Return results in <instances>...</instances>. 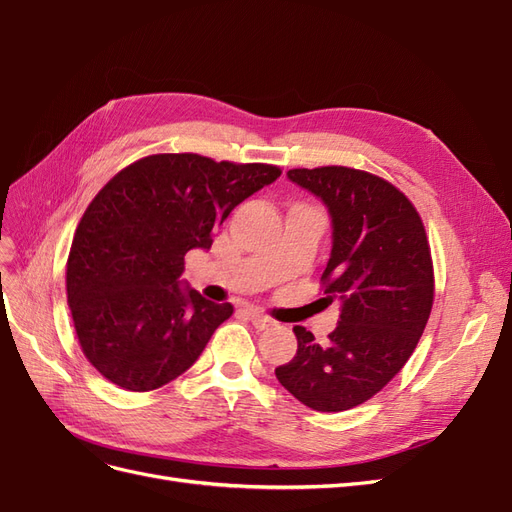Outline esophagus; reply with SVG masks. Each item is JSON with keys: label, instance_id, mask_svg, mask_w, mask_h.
<instances>
[{"label": "esophagus", "instance_id": "esophagus-1", "mask_svg": "<svg viewBox=\"0 0 512 512\" xmlns=\"http://www.w3.org/2000/svg\"><path fill=\"white\" fill-rule=\"evenodd\" d=\"M250 320H252V324H254L256 329H269V327H273V324H275V320L271 316L262 314V312H250Z\"/></svg>", "mask_w": 512, "mask_h": 512}]
</instances>
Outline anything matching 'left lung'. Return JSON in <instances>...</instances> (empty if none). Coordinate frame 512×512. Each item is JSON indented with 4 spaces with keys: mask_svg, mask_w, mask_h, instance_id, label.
Wrapping results in <instances>:
<instances>
[{
    "mask_svg": "<svg viewBox=\"0 0 512 512\" xmlns=\"http://www.w3.org/2000/svg\"><path fill=\"white\" fill-rule=\"evenodd\" d=\"M288 177L329 207L333 250L320 284L342 314L324 344L294 327L297 354L275 376L307 408L342 412L380 393L412 356L436 288L431 247L410 198L378 175L318 166Z\"/></svg>",
    "mask_w": 512,
    "mask_h": 512,
    "instance_id": "left-lung-1",
    "label": "left lung"
}]
</instances>
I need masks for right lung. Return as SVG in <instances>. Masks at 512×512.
<instances>
[{"instance_id": "1", "label": "right lung", "mask_w": 512, "mask_h": 512, "mask_svg": "<svg viewBox=\"0 0 512 512\" xmlns=\"http://www.w3.org/2000/svg\"><path fill=\"white\" fill-rule=\"evenodd\" d=\"M282 175L273 164L153 153L108 179L76 226L66 292L85 359L121 389L156 391L179 378L235 312L181 290L183 256Z\"/></svg>"}]
</instances>
